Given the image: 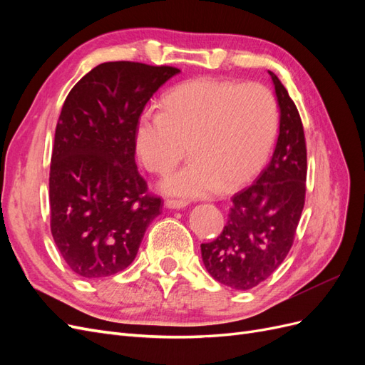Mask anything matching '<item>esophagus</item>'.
<instances>
[{"mask_svg":"<svg viewBox=\"0 0 365 365\" xmlns=\"http://www.w3.org/2000/svg\"><path fill=\"white\" fill-rule=\"evenodd\" d=\"M187 204L189 202H187L185 200H168L164 202V205L168 208H184Z\"/></svg>","mask_w":365,"mask_h":365,"instance_id":"esophagus-1","label":"esophagus"}]
</instances>
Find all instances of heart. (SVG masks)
Listing matches in <instances>:
<instances>
[{"mask_svg": "<svg viewBox=\"0 0 365 365\" xmlns=\"http://www.w3.org/2000/svg\"><path fill=\"white\" fill-rule=\"evenodd\" d=\"M277 126V103L267 86L200 77L173 88L163 111L141 113L135 152L149 172L168 175L189 146L193 160L163 190L201 197L252 178L268 160Z\"/></svg>", "mask_w": 365, "mask_h": 365, "instance_id": "obj_1", "label": "heart"}]
</instances>
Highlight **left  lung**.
Here are the masks:
<instances>
[{"mask_svg": "<svg viewBox=\"0 0 365 365\" xmlns=\"http://www.w3.org/2000/svg\"><path fill=\"white\" fill-rule=\"evenodd\" d=\"M280 108L279 138L272 158L252 184L231 201L227 225L201 245L212 277L247 291L277 269L294 244L306 196V140L300 114L286 88L268 71Z\"/></svg>", "mask_w": 365, "mask_h": 365, "instance_id": "obj_1", "label": "left lung"}]
</instances>
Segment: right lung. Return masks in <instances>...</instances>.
<instances>
[{"label": "right lung", "instance_id": "add662e5", "mask_svg": "<svg viewBox=\"0 0 365 365\" xmlns=\"http://www.w3.org/2000/svg\"><path fill=\"white\" fill-rule=\"evenodd\" d=\"M175 67L105 62L77 82L62 106L50 164V227L61 256L83 279L134 262L161 197L135 164L143 109Z\"/></svg>", "mask_w": 365, "mask_h": 365}]
</instances>
